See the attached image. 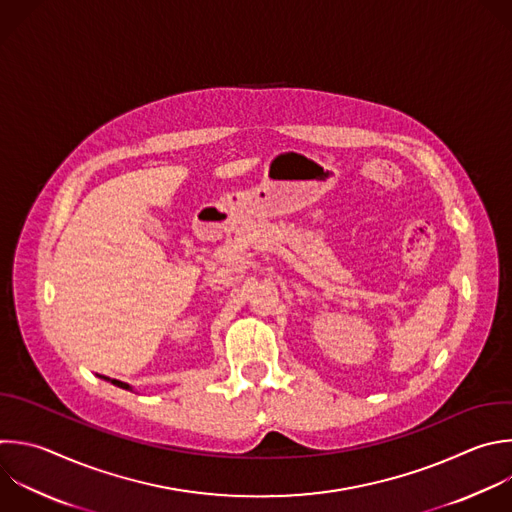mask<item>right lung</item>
<instances>
[{
	"instance_id": "add662e5",
	"label": "right lung",
	"mask_w": 512,
	"mask_h": 512,
	"mask_svg": "<svg viewBox=\"0 0 512 512\" xmlns=\"http://www.w3.org/2000/svg\"><path fill=\"white\" fill-rule=\"evenodd\" d=\"M100 378H104V376H100ZM104 380L112 382V384H114V386H118V388H124V390H132L128 384H124V382H120V380H110V378H104Z\"/></svg>"
}]
</instances>
